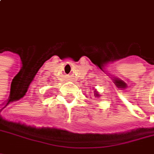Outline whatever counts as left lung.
<instances>
[{
  "mask_svg": "<svg viewBox=\"0 0 154 154\" xmlns=\"http://www.w3.org/2000/svg\"><path fill=\"white\" fill-rule=\"evenodd\" d=\"M96 96H97V97H98V96H97V94H96Z\"/></svg>",
  "mask_w": 154,
  "mask_h": 154,
  "instance_id": "8db88e82",
  "label": "left lung"
}]
</instances>
